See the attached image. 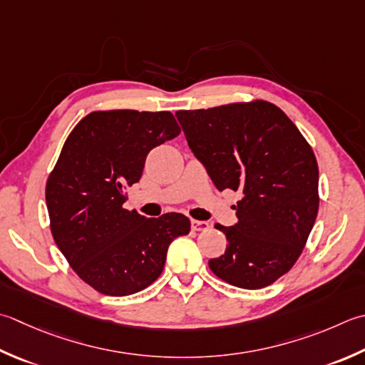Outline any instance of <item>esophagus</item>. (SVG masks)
I'll list each match as a JSON object with an SVG mask.
<instances>
[{"mask_svg":"<svg viewBox=\"0 0 365 365\" xmlns=\"http://www.w3.org/2000/svg\"><path fill=\"white\" fill-rule=\"evenodd\" d=\"M210 227L209 221H201V220H191V230L192 231H205Z\"/></svg>","mask_w":365,"mask_h":365,"instance_id":"esophagus-1","label":"esophagus"}]
</instances>
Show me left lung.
<instances>
[{"instance_id":"8db88e82","label":"left lung","mask_w":365,"mask_h":365,"mask_svg":"<svg viewBox=\"0 0 365 365\" xmlns=\"http://www.w3.org/2000/svg\"><path fill=\"white\" fill-rule=\"evenodd\" d=\"M215 187L242 191L225 255L209 261L221 280L269 287L294 266L318 215V163L280 107L256 99L175 113Z\"/></svg>"}]
</instances>
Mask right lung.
Returning a JSON list of instances; mask_svg holds the SVG:
<instances>
[{
    "label": "right lung",
    "mask_w": 365,
    "mask_h": 365,
    "mask_svg": "<svg viewBox=\"0 0 365 365\" xmlns=\"http://www.w3.org/2000/svg\"><path fill=\"white\" fill-rule=\"evenodd\" d=\"M178 134L166 110H96L64 142L46 185L50 231L74 272L101 294L145 289L161 275L170 242L191 230L182 213L145 218L123 209L150 150Z\"/></svg>",
    "instance_id": "obj_1"
}]
</instances>
